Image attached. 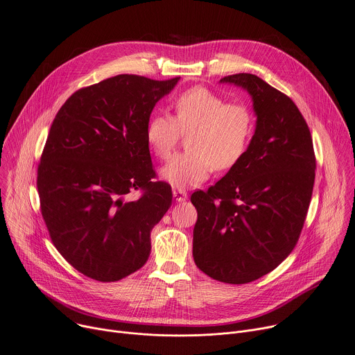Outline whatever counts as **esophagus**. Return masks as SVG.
I'll return each instance as SVG.
<instances>
[{"instance_id": "1", "label": "esophagus", "mask_w": 355, "mask_h": 355, "mask_svg": "<svg viewBox=\"0 0 355 355\" xmlns=\"http://www.w3.org/2000/svg\"><path fill=\"white\" fill-rule=\"evenodd\" d=\"M173 197H174V200H175L177 202H184V201H187V198H188L187 192H185L184 189H173Z\"/></svg>"}]
</instances>
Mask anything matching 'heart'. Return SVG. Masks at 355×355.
Masks as SVG:
<instances>
[{
  "label": "heart",
  "instance_id": "heart-1",
  "mask_svg": "<svg viewBox=\"0 0 355 355\" xmlns=\"http://www.w3.org/2000/svg\"><path fill=\"white\" fill-rule=\"evenodd\" d=\"M175 119L154 114L146 128V139L154 154L171 155L181 132L189 133L188 151L174 155L161 168V178L177 188H191L205 181L212 170L225 171L243 158L253 133L252 112L241 103H225L220 96L197 86L181 93Z\"/></svg>",
  "mask_w": 355,
  "mask_h": 355
}]
</instances>
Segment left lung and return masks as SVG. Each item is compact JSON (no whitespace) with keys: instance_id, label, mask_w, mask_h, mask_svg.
<instances>
[{"instance_id":"8db88e82","label":"left lung","mask_w":355,"mask_h":355,"mask_svg":"<svg viewBox=\"0 0 355 355\" xmlns=\"http://www.w3.org/2000/svg\"><path fill=\"white\" fill-rule=\"evenodd\" d=\"M220 83L245 89L254 135L239 163L208 191H196L194 262L209 277L243 284L276 269L299 241L310 205L315 157L293 101L252 73Z\"/></svg>"}]
</instances>
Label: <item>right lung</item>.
Instances as JSON below:
<instances>
[{
	"label": "right lung",
	"mask_w": 355,
	"mask_h": 355,
	"mask_svg": "<svg viewBox=\"0 0 355 355\" xmlns=\"http://www.w3.org/2000/svg\"><path fill=\"white\" fill-rule=\"evenodd\" d=\"M178 80L117 75L75 92L53 119L38 167L41 212L55 248L90 279L116 282L148 259L173 192L151 181L146 128ZM133 189L140 199L126 197Z\"/></svg>",
	"instance_id": "obj_1"
}]
</instances>
